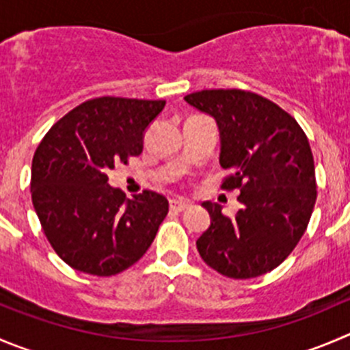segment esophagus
Here are the masks:
<instances>
[{
  "label": "esophagus",
  "mask_w": 350,
  "mask_h": 350,
  "mask_svg": "<svg viewBox=\"0 0 350 350\" xmlns=\"http://www.w3.org/2000/svg\"><path fill=\"white\" fill-rule=\"evenodd\" d=\"M189 201H184V199H172L170 201V209L172 211H185L189 208Z\"/></svg>",
  "instance_id": "1"
}]
</instances>
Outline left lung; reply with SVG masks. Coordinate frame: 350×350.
I'll return each instance as SVG.
<instances>
[{"instance_id": "1", "label": "left lung", "mask_w": 350, "mask_h": 350, "mask_svg": "<svg viewBox=\"0 0 350 350\" xmlns=\"http://www.w3.org/2000/svg\"><path fill=\"white\" fill-rule=\"evenodd\" d=\"M185 101L216 120L219 165L230 175L223 191H241V209L225 216L202 202L211 225L196 245L202 261L228 278L271 271L304 235L316 202L314 159L294 116L262 96L241 89H209Z\"/></svg>"}]
</instances>
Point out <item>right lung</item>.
I'll return each instance as SVG.
<instances>
[{"mask_svg":"<svg viewBox=\"0 0 350 350\" xmlns=\"http://www.w3.org/2000/svg\"><path fill=\"white\" fill-rule=\"evenodd\" d=\"M165 101L89 99L49 129L32 159L31 192L41 227L73 269L111 277L137 262L168 213L152 191L127 199L108 185V170L142 152L149 123Z\"/></svg>","mask_w":350,"mask_h":350,"instance_id":"right-lung-1","label":"right lung"}]
</instances>
